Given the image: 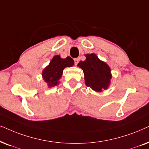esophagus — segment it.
I'll return each instance as SVG.
<instances>
[{
    "mask_svg": "<svg viewBox=\"0 0 149 149\" xmlns=\"http://www.w3.org/2000/svg\"><path fill=\"white\" fill-rule=\"evenodd\" d=\"M78 61H79L78 58H75V59H74V63H75V65H78Z\"/></svg>",
    "mask_w": 149,
    "mask_h": 149,
    "instance_id": "1",
    "label": "esophagus"
}]
</instances>
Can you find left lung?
Masks as SVG:
<instances>
[{"label": "left lung", "mask_w": 149, "mask_h": 149, "mask_svg": "<svg viewBox=\"0 0 149 149\" xmlns=\"http://www.w3.org/2000/svg\"><path fill=\"white\" fill-rule=\"evenodd\" d=\"M85 56L86 60L78 64L84 72L85 84L96 92L108 89L112 77L110 67L94 53L85 54Z\"/></svg>", "instance_id": "obj_1"}]
</instances>
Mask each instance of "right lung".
<instances>
[{
	"mask_svg": "<svg viewBox=\"0 0 149 149\" xmlns=\"http://www.w3.org/2000/svg\"><path fill=\"white\" fill-rule=\"evenodd\" d=\"M73 65L74 61L70 56L62 58L60 55H55L42 71L43 80L47 83L48 88L58 85L64 69L72 67Z\"/></svg>",
	"mask_w": 149,
	"mask_h": 149,
	"instance_id": "add662e5",
	"label": "right lung"
}]
</instances>
